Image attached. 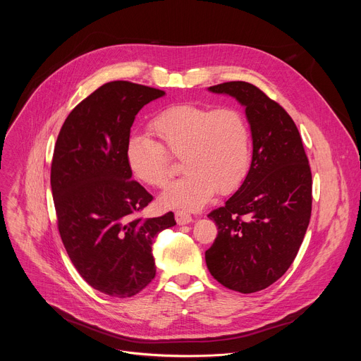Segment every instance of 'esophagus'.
Returning a JSON list of instances; mask_svg holds the SVG:
<instances>
[{
	"instance_id": "1",
	"label": "esophagus",
	"mask_w": 361,
	"mask_h": 361,
	"mask_svg": "<svg viewBox=\"0 0 361 361\" xmlns=\"http://www.w3.org/2000/svg\"><path fill=\"white\" fill-rule=\"evenodd\" d=\"M176 221H177V224L183 226V224H190L192 221V219H191V214L188 212L177 210L176 212Z\"/></svg>"
}]
</instances>
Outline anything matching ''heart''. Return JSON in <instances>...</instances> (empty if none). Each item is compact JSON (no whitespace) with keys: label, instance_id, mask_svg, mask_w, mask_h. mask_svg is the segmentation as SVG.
<instances>
[{"label":"heart","instance_id":"heart-1","mask_svg":"<svg viewBox=\"0 0 361 361\" xmlns=\"http://www.w3.org/2000/svg\"><path fill=\"white\" fill-rule=\"evenodd\" d=\"M160 142L133 135L126 144L130 171L140 181L163 187L173 173V157L185 174L171 183L161 200L173 207L198 209L216 191L230 194L244 181L251 161V127L235 107L176 104L152 118Z\"/></svg>","mask_w":361,"mask_h":361}]
</instances>
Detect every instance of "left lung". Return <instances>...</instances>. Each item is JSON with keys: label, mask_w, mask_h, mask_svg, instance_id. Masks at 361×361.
<instances>
[{"label": "left lung", "mask_w": 361, "mask_h": 361, "mask_svg": "<svg viewBox=\"0 0 361 361\" xmlns=\"http://www.w3.org/2000/svg\"><path fill=\"white\" fill-rule=\"evenodd\" d=\"M209 90L245 107L252 160L234 195L209 214L219 234L205 263L224 287L255 293L276 283L295 259L312 217V170L300 133L279 102L245 81Z\"/></svg>", "instance_id": "8db88e82"}]
</instances>
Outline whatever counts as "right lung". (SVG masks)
I'll list each match as a JSON object with an SVG mask.
<instances>
[{
    "label": "right lung",
    "instance_id": "1",
    "mask_svg": "<svg viewBox=\"0 0 361 361\" xmlns=\"http://www.w3.org/2000/svg\"><path fill=\"white\" fill-rule=\"evenodd\" d=\"M163 90L130 81L97 88L68 114L51 163L59 231L70 260L95 290L111 297L135 295L156 277L154 237L176 224L138 214L152 195L135 180L126 144L137 113Z\"/></svg>",
    "mask_w": 361,
    "mask_h": 361
}]
</instances>
